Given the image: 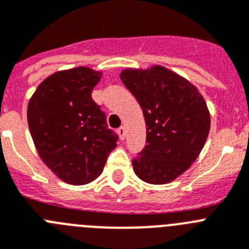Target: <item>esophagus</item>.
<instances>
[{
    "label": "esophagus",
    "mask_w": 249,
    "mask_h": 249,
    "mask_svg": "<svg viewBox=\"0 0 249 249\" xmlns=\"http://www.w3.org/2000/svg\"><path fill=\"white\" fill-rule=\"evenodd\" d=\"M116 133H118V135H119V138H120V139L124 140L125 135H126V129H125L124 126H120L118 130H116Z\"/></svg>",
    "instance_id": "obj_1"
}]
</instances>
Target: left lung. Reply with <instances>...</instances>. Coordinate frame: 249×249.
<instances>
[{
    "label": "left lung",
    "mask_w": 249,
    "mask_h": 249,
    "mask_svg": "<svg viewBox=\"0 0 249 249\" xmlns=\"http://www.w3.org/2000/svg\"><path fill=\"white\" fill-rule=\"evenodd\" d=\"M120 79L142 107L146 144L133 169L149 184L181 176L200 154L211 129L204 98L192 83L169 69H125Z\"/></svg>",
    "instance_id": "8db88e82"
}]
</instances>
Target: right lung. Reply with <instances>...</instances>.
<instances>
[{"label": "right lung", "mask_w": 249, "mask_h": 249, "mask_svg": "<svg viewBox=\"0 0 249 249\" xmlns=\"http://www.w3.org/2000/svg\"><path fill=\"white\" fill-rule=\"evenodd\" d=\"M101 71L85 66L53 72L27 107V123L38 155L65 183L84 185L103 173L118 135L91 98Z\"/></svg>", "instance_id": "1"}]
</instances>
